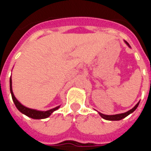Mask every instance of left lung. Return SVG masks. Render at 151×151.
<instances>
[{
    "instance_id": "left-lung-1",
    "label": "left lung",
    "mask_w": 151,
    "mask_h": 151,
    "mask_svg": "<svg viewBox=\"0 0 151 151\" xmlns=\"http://www.w3.org/2000/svg\"><path fill=\"white\" fill-rule=\"evenodd\" d=\"M125 43H126V44L128 45V46L130 47L129 44L127 43L126 41H125ZM138 105H139V102H138V103H137V104L135 105L133 108H132V109H130L129 111H126V112H124V113L116 114V115H104V114L99 112V114L100 115V116H101L102 118H104V119H105V120H122V119L124 118V117H126L127 116H129V115L132 113V112H133V111L136 110L137 108L138 107Z\"/></svg>"
}]
</instances>
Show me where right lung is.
Listing matches in <instances>:
<instances>
[{
	"mask_svg": "<svg viewBox=\"0 0 151 151\" xmlns=\"http://www.w3.org/2000/svg\"><path fill=\"white\" fill-rule=\"evenodd\" d=\"M9 87H10V93H11L12 99H13V101L14 103L16 108H18V111H21L22 113H23L26 116H27L28 117H31L32 119H45L47 117L49 116L53 111H56V110H57L60 108V106H58V107H56V108H52V109H50V110H47V111H38V110H35V109L27 108V107L23 106L22 104H20V102L15 98L14 95L13 93V90H12L11 78L9 80Z\"/></svg>",
	"mask_w": 151,
	"mask_h": 151,
	"instance_id": "obj_1",
	"label": "right lung"
}]
</instances>
